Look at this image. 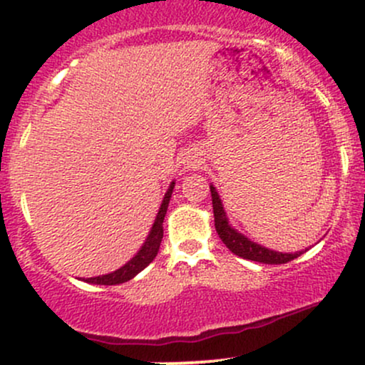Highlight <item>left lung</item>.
<instances>
[{"label":"left lung","mask_w":365,"mask_h":365,"mask_svg":"<svg viewBox=\"0 0 365 365\" xmlns=\"http://www.w3.org/2000/svg\"><path fill=\"white\" fill-rule=\"evenodd\" d=\"M211 197H212V212H215V226L216 232L220 235L221 242L232 250L233 254L238 255L242 259H249V261L262 262V264H284L290 262L293 259L299 257L302 252L295 254H283L276 252V250H269L266 247L254 244L249 238L238 233L235 228L228 225V220H226L223 204H221L220 195H217L216 188L211 185Z\"/></svg>","instance_id":"left-lung-1"}]
</instances>
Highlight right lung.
Listing matches in <instances>:
<instances>
[{
  "label": "right lung",
  "mask_w": 365,
  "mask_h": 365,
  "mask_svg": "<svg viewBox=\"0 0 365 365\" xmlns=\"http://www.w3.org/2000/svg\"><path fill=\"white\" fill-rule=\"evenodd\" d=\"M175 182H171V185L168 188V192L165 194V199H163L161 207H159V212L156 216V221H154L153 228H150L149 237L145 238L144 245L140 247L139 252L135 254V257H132L130 261L121 266L120 269L113 271L110 274H103V276H96V278H83V282L87 283H94V284H120L132 279L133 276H137L142 269L149 266L150 262L154 261V257L158 255L159 245H161L163 240V221H165L166 211H168V204L171 199V192H173Z\"/></svg>",
  "instance_id": "obj_1"
}]
</instances>
